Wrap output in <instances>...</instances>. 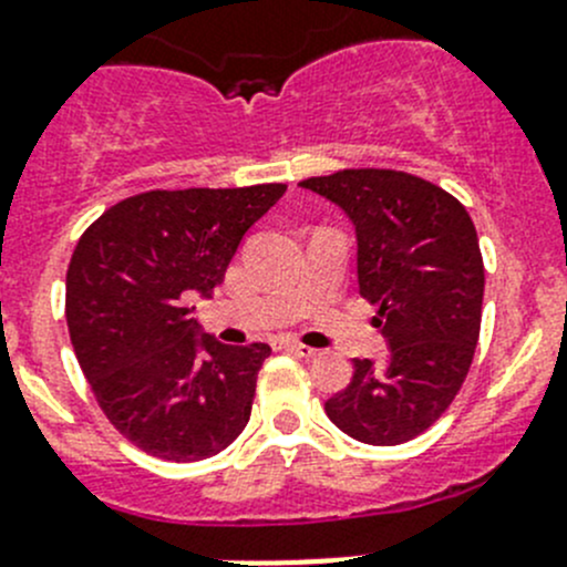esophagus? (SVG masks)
<instances>
[{
    "label": "esophagus",
    "instance_id": "esophagus-1",
    "mask_svg": "<svg viewBox=\"0 0 567 567\" xmlns=\"http://www.w3.org/2000/svg\"><path fill=\"white\" fill-rule=\"evenodd\" d=\"M274 349L290 351V354H299V357H312V354H316V349H310V346L296 343V340H290V338H279L277 343H274Z\"/></svg>",
    "mask_w": 567,
    "mask_h": 567
}]
</instances>
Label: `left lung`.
Here are the masks:
<instances>
[{
	"instance_id": "left-lung-1",
	"label": "left lung",
	"mask_w": 567,
	"mask_h": 567,
	"mask_svg": "<svg viewBox=\"0 0 567 567\" xmlns=\"http://www.w3.org/2000/svg\"><path fill=\"white\" fill-rule=\"evenodd\" d=\"M299 185L354 227L357 285L390 349L384 365L354 360L323 410L354 441L399 446L449 410L474 360L485 293L476 227L454 196L404 172L349 168Z\"/></svg>"
}]
</instances>
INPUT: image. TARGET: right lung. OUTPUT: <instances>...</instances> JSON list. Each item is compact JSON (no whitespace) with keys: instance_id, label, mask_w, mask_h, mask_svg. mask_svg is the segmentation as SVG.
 Returning <instances> with one entry per match:
<instances>
[{"instance_id":"add662e5","label":"right lung","mask_w":567,"mask_h":567,"mask_svg":"<svg viewBox=\"0 0 567 567\" xmlns=\"http://www.w3.org/2000/svg\"><path fill=\"white\" fill-rule=\"evenodd\" d=\"M285 185L150 190L91 224L65 274V321L82 373L141 452L196 463L251 415L268 343L227 346L196 323L244 235Z\"/></svg>"}]
</instances>
